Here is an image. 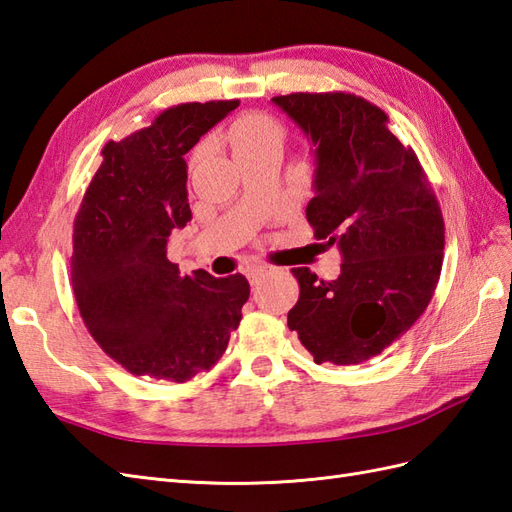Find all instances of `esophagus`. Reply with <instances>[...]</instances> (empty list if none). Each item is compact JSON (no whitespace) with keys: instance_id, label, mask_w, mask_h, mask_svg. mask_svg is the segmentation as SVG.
<instances>
[{"instance_id":"obj_1","label":"esophagus","mask_w":512,"mask_h":512,"mask_svg":"<svg viewBox=\"0 0 512 512\" xmlns=\"http://www.w3.org/2000/svg\"><path fill=\"white\" fill-rule=\"evenodd\" d=\"M267 271H271V267H269V265H260V263H256V265H252V267H247V278H249V282L256 284L260 278L265 276Z\"/></svg>"}]
</instances>
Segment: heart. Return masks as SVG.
Returning a JSON list of instances; mask_svg holds the SVG:
<instances>
[{
    "instance_id": "b5f03b06",
    "label": "heart",
    "mask_w": 512,
    "mask_h": 512,
    "mask_svg": "<svg viewBox=\"0 0 512 512\" xmlns=\"http://www.w3.org/2000/svg\"><path fill=\"white\" fill-rule=\"evenodd\" d=\"M228 139L234 156H239L265 145H282L284 128L280 121L263 115V112H249V115H243L232 123Z\"/></svg>"
}]
</instances>
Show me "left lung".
Wrapping results in <instances>:
<instances>
[{
  "mask_svg": "<svg viewBox=\"0 0 512 512\" xmlns=\"http://www.w3.org/2000/svg\"><path fill=\"white\" fill-rule=\"evenodd\" d=\"M271 102L313 143L306 219L343 258L336 280L293 269L299 299L289 328L317 365H358L400 339L430 304L443 265L441 206L413 149L367 99L336 91Z\"/></svg>",
  "mask_w": 512,
  "mask_h": 512,
  "instance_id": "obj_1",
  "label": "left lung"
}]
</instances>
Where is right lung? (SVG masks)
I'll use <instances>...</instances> for the list:
<instances>
[{
	"label": "right lung",
	"mask_w": 512,
	"mask_h": 512,
	"mask_svg": "<svg viewBox=\"0 0 512 512\" xmlns=\"http://www.w3.org/2000/svg\"><path fill=\"white\" fill-rule=\"evenodd\" d=\"M236 106L160 112L149 128L106 143L84 193L73 223V295L99 347L134 376L191 380L215 367L241 323L245 276H182L167 256L171 230L193 217L184 154Z\"/></svg>",
	"instance_id": "obj_1"
}]
</instances>
